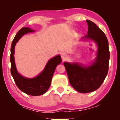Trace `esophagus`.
Instances as JSON below:
<instances>
[{
    "label": "esophagus",
    "instance_id": "obj_1",
    "mask_svg": "<svg viewBox=\"0 0 120 120\" xmlns=\"http://www.w3.org/2000/svg\"><path fill=\"white\" fill-rule=\"evenodd\" d=\"M61 58L63 60H64L66 59V58H67L68 56L67 54L66 53H62L61 54Z\"/></svg>",
    "mask_w": 120,
    "mask_h": 120
}]
</instances>
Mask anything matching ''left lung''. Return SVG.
I'll use <instances>...</instances> for the list:
<instances>
[{
  "label": "left lung",
  "mask_w": 120,
  "mask_h": 120,
  "mask_svg": "<svg viewBox=\"0 0 120 120\" xmlns=\"http://www.w3.org/2000/svg\"><path fill=\"white\" fill-rule=\"evenodd\" d=\"M87 35L82 38L92 40L97 44V57L90 66L78 63H64L69 80L75 90L81 93L94 92L99 88L109 71V51L106 35L93 22L87 20Z\"/></svg>",
  "instance_id": "1"
}]
</instances>
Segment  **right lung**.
I'll use <instances>...</instances> for the list:
<instances>
[{
	"label": "right lung",
	"mask_w": 120,
	"mask_h": 120,
	"mask_svg": "<svg viewBox=\"0 0 120 120\" xmlns=\"http://www.w3.org/2000/svg\"><path fill=\"white\" fill-rule=\"evenodd\" d=\"M34 32L28 27H23L17 32L11 43L10 61L11 62V74L18 88L26 94L32 96H39L44 94L48 90L51 83L54 70L57 65L61 62L60 55L54 56L48 61L41 73L33 78H27L21 76L16 69L14 53L15 46L20 38L24 34Z\"/></svg>",
	"instance_id": "add662e5"
}]
</instances>
